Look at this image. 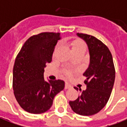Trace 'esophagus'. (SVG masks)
I'll return each instance as SVG.
<instances>
[{"label":"esophagus","instance_id":"obj_1","mask_svg":"<svg viewBox=\"0 0 127 127\" xmlns=\"http://www.w3.org/2000/svg\"><path fill=\"white\" fill-rule=\"evenodd\" d=\"M72 87V86L70 85V84H69L68 82H66L65 83V87H64V88H65V89H70Z\"/></svg>","mask_w":127,"mask_h":127}]
</instances>
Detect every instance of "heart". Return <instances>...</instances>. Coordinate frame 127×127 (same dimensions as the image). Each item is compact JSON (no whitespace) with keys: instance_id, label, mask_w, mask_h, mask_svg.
Segmentation results:
<instances>
[{"instance_id":"b5f03b06","label":"heart","mask_w":127,"mask_h":127,"mask_svg":"<svg viewBox=\"0 0 127 127\" xmlns=\"http://www.w3.org/2000/svg\"><path fill=\"white\" fill-rule=\"evenodd\" d=\"M70 46L71 47L73 52H76V51H83L85 52L87 51V45L85 42L80 40H75L70 43ZM64 73L66 74V76H69L71 74V72L68 70H65Z\"/></svg>"}]
</instances>
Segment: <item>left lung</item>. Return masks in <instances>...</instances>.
<instances>
[{"instance_id":"obj_1","label":"left lung","mask_w":127,"mask_h":127,"mask_svg":"<svg viewBox=\"0 0 127 127\" xmlns=\"http://www.w3.org/2000/svg\"><path fill=\"white\" fill-rule=\"evenodd\" d=\"M88 46L90 63L83 73L87 79L85 91L80 89V94L74 101H70L71 109L81 116H92L98 113L106 105L113 89L116 71L112 55L103 42L94 36L77 33ZM78 91V88L74 87Z\"/></svg>"}]
</instances>
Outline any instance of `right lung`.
I'll list each match as a JSON object with an SVG mask.
<instances>
[{"label":"right lung","instance_id":"right-lung-1","mask_svg":"<svg viewBox=\"0 0 127 127\" xmlns=\"http://www.w3.org/2000/svg\"><path fill=\"white\" fill-rule=\"evenodd\" d=\"M60 33L43 32L24 43L13 69V89L16 100L25 111L39 114L48 111L54 98L64 88L61 80L46 81L44 68L51 63Z\"/></svg>","mask_w":127,"mask_h":127}]
</instances>
